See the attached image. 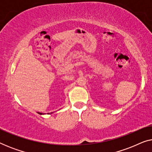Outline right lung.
I'll return each mask as SVG.
<instances>
[{"label": "right lung", "mask_w": 152, "mask_h": 152, "mask_svg": "<svg viewBox=\"0 0 152 152\" xmlns=\"http://www.w3.org/2000/svg\"><path fill=\"white\" fill-rule=\"evenodd\" d=\"M39 114H41H41H43V113H39Z\"/></svg>", "instance_id": "add662e5"}]
</instances>
